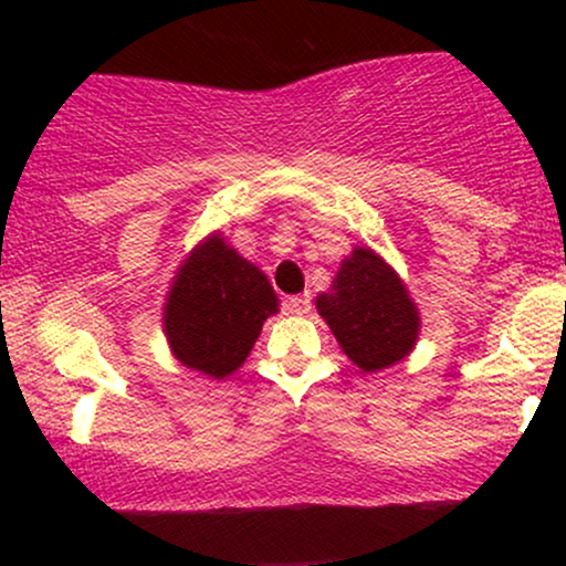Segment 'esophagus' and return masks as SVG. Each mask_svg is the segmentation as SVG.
Instances as JSON below:
<instances>
[{"label":"esophagus","mask_w":566,"mask_h":566,"mask_svg":"<svg viewBox=\"0 0 566 566\" xmlns=\"http://www.w3.org/2000/svg\"><path fill=\"white\" fill-rule=\"evenodd\" d=\"M287 311L295 316H305L311 311V297L308 295H292L287 297Z\"/></svg>","instance_id":"1"}]
</instances>
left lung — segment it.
Returning a JSON list of instances; mask_svg holds the SVG:
<instances>
[{
    "label": "left lung",
    "instance_id": "1",
    "mask_svg": "<svg viewBox=\"0 0 566 566\" xmlns=\"http://www.w3.org/2000/svg\"><path fill=\"white\" fill-rule=\"evenodd\" d=\"M316 311L333 329L343 354L365 373L407 359L420 337V311L405 279L373 247H354Z\"/></svg>",
    "mask_w": 566,
    "mask_h": 566
}]
</instances>
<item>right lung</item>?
Returning <instances> with one entry per match:
<instances>
[{
    "label": "right lung",
    "instance_id": "1",
    "mask_svg": "<svg viewBox=\"0 0 566 566\" xmlns=\"http://www.w3.org/2000/svg\"><path fill=\"white\" fill-rule=\"evenodd\" d=\"M274 314L279 297L269 276L216 231L175 271L161 327L180 365L223 380L244 365L263 322Z\"/></svg>",
    "mask_w": 566,
    "mask_h": 566
}]
</instances>
